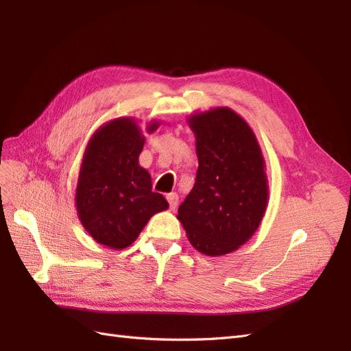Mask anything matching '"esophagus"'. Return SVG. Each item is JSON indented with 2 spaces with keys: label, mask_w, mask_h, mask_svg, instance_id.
Here are the masks:
<instances>
[{
  "label": "esophagus",
  "mask_w": 351,
  "mask_h": 351,
  "mask_svg": "<svg viewBox=\"0 0 351 351\" xmlns=\"http://www.w3.org/2000/svg\"><path fill=\"white\" fill-rule=\"evenodd\" d=\"M167 200H168V204H169V209L176 210L177 206H178V196H177V193H168L167 195Z\"/></svg>",
  "instance_id": "1"
}]
</instances>
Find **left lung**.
<instances>
[{
	"label": "left lung",
	"mask_w": 351,
	"mask_h": 351,
	"mask_svg": "<svg viewBox=\"0 0 351 351\" xmlns=\"http://www.w3.org/2000/svg\"><path fill=\"white\" fill-rule=\"evenodd\" d=\"M197 173L178 208L189 241L208 256L237 250L258 230L268 205V180L256 136L241 117L219 107L189 117Z\"/></svg>",
	"instance_id": "obj_1"
}]
</instances>
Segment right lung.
I'll list each match as a JSON object with an SVG mask.
<instances>
[{
    "instance_id": "right-lung-1",
    "label": "right lung",
    "mask_w": 351,
    "mask_h": 351,
    "mask_svg": "<svg viewBox=\"0 0 351 351\" xmlns=\"http://www.w3.org/2000/svg\"><path fill=\"white\" fill-rule=\"evenodd\" d=\"M147 125V132L158 129ZM145 137L134 119H115L93 133L84 151L76 187L77 215L93 240L125 249L168 202L152 192L149 173L139 165Z\"/></svg>"
}]
</instances>
